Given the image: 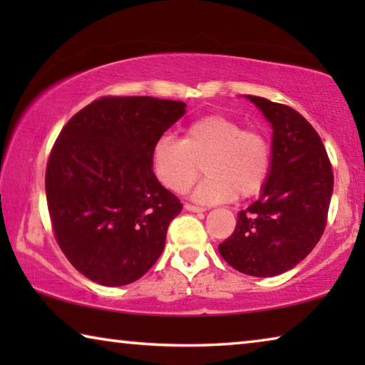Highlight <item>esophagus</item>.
<instances>
[{
	"mask_svg": "<svg viewBox=\"0 0 365 365\" xmlns=\"http://www.w3.org/2000/svg\"><path fill=\"white\" fill-rule=\"evenodd\" d=\"M185 209H187V211H190V212H205V211H206L205 207L190 205V202H187V205H185Z\"/></svg>",
	"mask_w": 365,
	"mask_h": 365,
	"instance_id": "obj_1",
	"label": "esophagus"
}]
</instances>
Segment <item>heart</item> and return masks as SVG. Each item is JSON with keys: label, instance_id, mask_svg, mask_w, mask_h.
<instances>
[{"label": "heart", "instance_id": "heart-1", "mask_svg": "<svg viewBox=\"0 0 365 365\" xmlns=\"http://www.w3.org/2000/svg\"><path fill=\"white\" fill-rule=\"evenodd\" d=\"M153 169L159 182L182 195L201 175L195 191L201 202H220L257 195L272 170V145L264 133L243 128L232 117L211 114L185 127L182 140L163 135L153 146Z\"/></svg>", "mask_w": 365, "mask_h": 365}]
</instances>
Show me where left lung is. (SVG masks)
I'll return each mask as SVG.
<instances>
[{"mask_svg": "<svg viewBox=\"0 0 365 365\" xmlns=\"http://www.w3.org/2000/svg\"><path fill=\"white\" fill-rule=\"evenodd\" d=\"M248 98L274 128L272 170L261 197L238 212L237 227L219 252L246 275L274 277L299 264L324 235L333 172L319 133L298 110Z\"/></svg>", "mask_w": 365, "mask_h": 365, "instance_id": "8db88e82", "label": "left lung"}]
</instances>
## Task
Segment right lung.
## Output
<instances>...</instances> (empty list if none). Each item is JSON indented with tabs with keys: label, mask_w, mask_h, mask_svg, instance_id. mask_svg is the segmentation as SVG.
Wrapping results in <instances>:
<instances>
[{
	"label": "right lung",
	"mask_w": 365,
	"mask_h": 365,
	"mask_svg": "<svg viewBox=\"0 0 365 365\" xmlns=\"http://www.w3.org/2000/svg\"><path fill=\"white\" fill-rule=\"evenodd\" d=\"M182 101L103 96L66 123L46 164L54 238L100 285L138 280L158 261L183 205L154 175L153 146L185 114Z\"/></svg>",
	"instance_id": "1"
}]
</instances>
